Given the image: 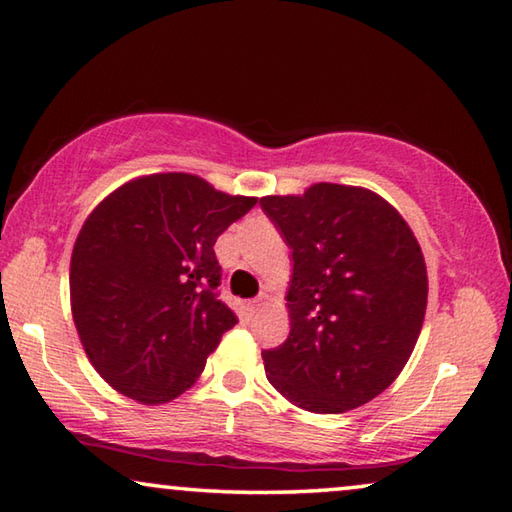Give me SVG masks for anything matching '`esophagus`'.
Wrapping results in <instances>:
<instances>
[{
    "label": "esophagus",
    "mask_w": 512,
    "mask_h": 512,
    "mask_svg": "<svg viewBox=\"0 0 512 512\" xmlns=\"http://www.w3.org/2000/svg\"><path fill=\"white\" fill-rule=\"evenodd\" d=\"M268 300H271V296H268V293L264 291V293H259V296L250 302V305H253L255 309H259V307H264V305H268Z\"/></svg>",
    "instance_id": "34e87169"
}]
</instances>
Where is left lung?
<instances>
[{
	"label": "left lung",
	"mask_w": 512,
	"mask_h": 512,
	"mask_svg": "<svg viewBox=\"0 0 512 512\" xmlns=\"http://www.w3.org/2000/svg\"><path fill=\"white\" fill-rule=\"evenodd\" d=\"M259 205L291 248V332L264 350L266 377L291 404L345 413L384 393L418 341L427 266L400 212L363 187L318 183Z\"/></svg>",
	"instance_id": "8db88e82"
}]
</instances>
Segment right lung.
<instances>
[{
	"label": "right lung",
	"instance_id": "obj_1",
	"mask_svg": "<svg viewBox=\"0 0 512 512\" xmlns=\"http://www.w3.org/2000/svg\"><path fill=\"white\" fill-rule=\"evenodd\" d=\"M255 203L192 173H151L85 219L69 264L72 316L94 370L115 391L155 406L201 377L237 325L216 293L214 244Z\"/></svg>",
	"mask_w": 512,
	"mask_h": 512
}]
</instances>
